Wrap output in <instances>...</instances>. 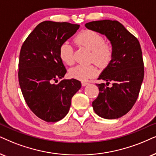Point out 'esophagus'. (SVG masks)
<instances>
[{"label":"esophagus","instance_id":"1","mask_svg":"<svg viewBox=\"0 0 156 156\" xmlns=\"http://www.w3.org/2000/svg\"><path fill=\"white\" fill-rule=\"evenodd\" d=\"M81 84H82V86H87V85H88L89 83H88V82H86V81H82V82H81Z\"/></svg>","mask_w":156,"mask_h":156}]
</instances>
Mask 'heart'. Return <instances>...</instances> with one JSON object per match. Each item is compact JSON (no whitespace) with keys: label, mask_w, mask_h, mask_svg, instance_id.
Wrapping results in <instances>:
<instances>
[{"label":"heart","mask_w":156,"mask_h":156,"mask_svg":"<svg viewBox=\"0 0 156 156\" xmlns=\"http://www.w3.org/2000/svg\"><path fill=\"white\" fill-rule=\"evenodd\" d=\"M75 42L91 51L90 60L101 67L109 63L113 55V47L109 42H106L101 34L92 30H85L75 38ZM60 60L63 63L70 66L73 64V50L68 42L62 43L59 50ZM97 73V69L93 65L76 66L70 70L69 74L75 79L86 80Z\"/></svg>","instance_id":"obj_1"}]
</instances>
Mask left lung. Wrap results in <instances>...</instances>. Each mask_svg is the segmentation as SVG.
I'll use <instances>...</instances> for the list:
<instances>
[{
    "mask_svg": "<svg viewBox=\"0 0 156 156\" xmlns=\"http://www.w3.org/2000/svg\"><path fill=\"white\" fill-rule=\"evenodd\" d=\"M85 27L106 36L113 47L109 63L98 76L105 80L96 84L98 97L92 102L97 115L117 119L130 110L138 97L144 78V64L139 41L117 21L101 20L86 23Z\"/></svg>",
    "mask_w": 156,
    "mask_h": 156,
    "instance_id": "obj_1",
    "label": "left lung"
}]
</instances>
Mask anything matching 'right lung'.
I'll return each mask as SVG.
<instances>
[{
	"mask_svg": "<svg viewBox=\"0 0 156 156\" xmlns=\"http://www.w3.org/2000/svg\"><path fill=\"white\" fill-rule=\"evenodd\" d=\"M80 25L45 21L30 33L21 47L19 81L26 103L37 117L47 122L60 121L68 113L71 98L81 83L62 79L67 70L59 55L62 43Z\"/></svg>",
	"mask_w": 156,
	"mask_h": 156,
	"instance_id": "right-lung-1",
	"label": "right lung"
}]
</instances>
